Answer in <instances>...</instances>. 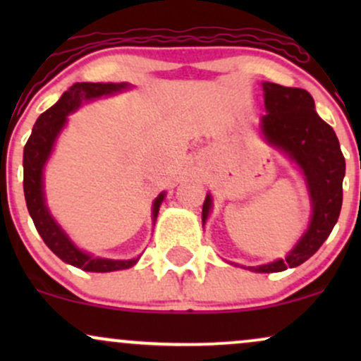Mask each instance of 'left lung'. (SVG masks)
I'll return each mask as SVG.
<instances>
[{
	"mask_svg": "<svg viewBox=\"0 0 361 361\" xmlns=\"http://www.w3.org/2000/svg\"><path fill=\"white\" fill-rule=\"evenodd\" d=\"M263 91L267 115L261 117V130L264 139L287 152L302 169L312 204L310 224L295 247L285 258L250 267L258 273H276L299 267L329 238L341 212L346 163L333 127L319 117L309 91L275 82H263ZM210 207L212 197L207 195L202 209L204 222Z\"/></svg>",
	"mask_w": 361,
	"mask_h": 361,
	"instance_id": "left-lung-1",
	"label": "left lung"
}]
</instances>
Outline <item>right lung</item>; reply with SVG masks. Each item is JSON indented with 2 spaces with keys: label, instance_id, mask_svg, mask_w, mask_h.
I'll list each match as a JSON object with an SVG mask.
<instances>
[{
  "label": "right lung",
  "instance_id": "obj_1",
  "mask_svg": "<svg viewBox=\"0 0 361 361\" xmlns=\"http://www.w3.org/2000/svg\"><path fill=\"white\" fill-rule=\"evenodd\" d=\"M128 88L127 82H76L66 91L61 100L56 105L45 110L37 118L34 130L23 149V192L27 200V209L32 221L35 224V229L39 231L40 238L47 244L49 250L54 255L59 256L64 263L81 268L85 271L106 273L127 270L134 267L139 258L134 259H106L93 258L88 252L81 251L74 244L68 234L61 229V226L54 221L45 205L44 197V166L51 156L57 135L61 134L62 127L68 122V115L81 105L82 102L93 100V98L106 97L117 91ZM164 195L159 193L152 204V221H156L159 212L161 202L164 200Z\"/></svg>",
  "mask_w": 361,
  "mask_h": 361
}]
</instances>
